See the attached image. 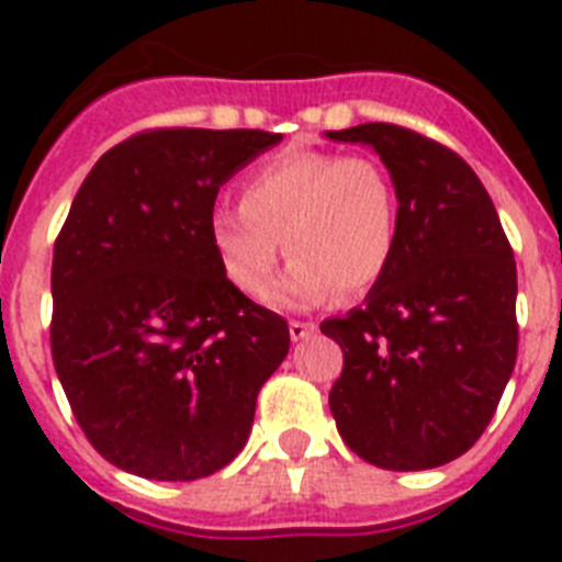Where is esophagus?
<instances>
[{
	"mask_svg": "<svg viewBox=\"0 0 562 562\" xmlns=\"http://www.w3.org/2000/svg\"><path fill=\"white\" fill-rule=\"evenodd\" d=\"M317 326L312 324V321H291L289 324V335L291 341H303V338H308V335H315Z\"/></svg>",
	"mask_w": 562,
	"mask_h": 562,
	"instance_id": "1",
	"label": "esophagus"
}]
</instances>
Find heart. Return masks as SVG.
<instances>
[{
  "label": "heart",
  "instance_id": "heart-1",
  "mask_svg": "<svg viewBox=\"0 0 562 562\" xmlns=\"http://www.w3.org/2000/svg\"><path fill=\"white\" fill-rule=\"evenodd\" d=\"M396 241L400 201L387 169L335 151L273 157L247 175L238 210L210 218L212 254L247 297L271 291L285 247L294 262L277 300L289 306H317L335 291L364 294L391 268Z\"/></svg>",
  "mask_w": 562,
  "mask_h": 562
}]
</instances>
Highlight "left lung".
Segmentation results:
<instances>
[{
    "label": "left lung",
    "instance_id": "1",
    "mask_svg": "<svg viewBox=\"0 0 562 562\" xmlns=\"http://www.w3.org/2000/svg\"><path fill=\"white\" fill-rule=\"evenodd\" d=\"M326 136L373 145L400 198L391 268L364 306L321 324L344 352L329 391L335 426L382 470L443 467L484 435L514 373V247L452 148L387 122Z\"/></svg>",
    "mask_w": 562,
    "mask_h": 562
}]
</instances>
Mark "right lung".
<instances>
[{"label":"right lung","mask_w":562,"mask_h":562,"mask_svg":"<svg viewBox=\"0 0 562 562\" xmlns=\"http://www.w3.org/2000/svg\"><path fill=\"white\" fill-rule=\"evenodd\" d=\"M268 131L151 127L101 157L52 259V361L92 449L143 479L227 467L289 324L224 277L210 245L218 189Z\"/></svg>","instance_id":"add662e5"}]
</instances>
